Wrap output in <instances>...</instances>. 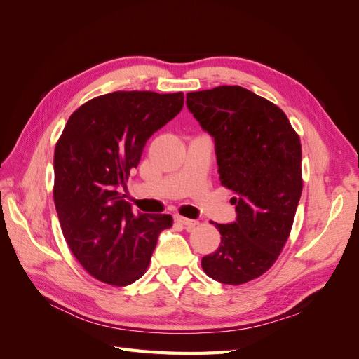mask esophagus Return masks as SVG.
I'll return each instance as SVG.
<instances>
[{
	"label": "esophagus",
	"instance_id": "esophagus-1",
	"mask_svg": "<svg viewBox=\"0 0 359 359\" xmlns=\"http://www.w3.org/2000/svg\"><path fill=\"white\" fill-rule=\"evenodd\" d=\"M175 222L181 223L184 227H186L187 231H191L194 226H198L199 222L198 220H191V219H186V217H181V215H175Z\"/></svg>",
	"mask_w": 359,
	"mask_h": 359
}]
</instances>
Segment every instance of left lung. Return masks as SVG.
<instances>
[{
  "instance_id": "obj_1",
  "label": "left lung",
  "mask_w": 359,
  "mask_h": 359,
  "mask_svg": "<svg viewBox=\"0 0 359 359\" xmlns=\"http://www.w3.org/2000/svg\"><path fill=\"white\" fill-rule=\"evenodd\" d=\"M186 104L214 139L236 211L235 222L215 223L222 243L202 268L223 285H243L273 266L287 241L302 191L299 137L280 107L243 86L189 93Z\"/></svg>"
}]
</instances>
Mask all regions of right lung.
<instances>
[{"instance_id":"obj_1","label":"right lung","mask_w":359,"mask_h":359,"mask_svg":"<svg viewBox=\"0 0 359 359\" xmlns=\"http://www.w3.org/2000/svg\"><path fill=\"white\" fill-rule=\"evenodd\" d=\"M184 94L115 91L86 102L64 127L53 156V201L64 238L88 273L112 286L144 276L169 214L133 212L124 201L147 140L175 118Z\"/></svg>"}]
</instances>
